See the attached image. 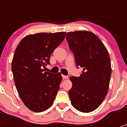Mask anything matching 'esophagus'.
<instances>
[{
  "instance_id": "1",
  "label": "esophagus",
  "mask_w": 127,
  "mask_h": 127,
  "mask_svg": "<svg viewBox=\"0 0 127 127\" xmlns=\"http://www.w3.org/2000/svg\"><path fill=\"white\" fill-rule=\"evenodd\" d=\"M62 78L64 79H66L68 78V76H64V75H62Z\"/></svg>"
}]
</instances>
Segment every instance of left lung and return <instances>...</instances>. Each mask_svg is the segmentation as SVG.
<instances>
[{
    "instance_id": "left-lung-1",
    "label": "left lung",
    "mask_w": 127,
    "mask_h": 127,
    "mask_svg": "<svg viewBox=\"0 0 127 127\" xmlns=\"http://www.w3.org/2000/svg\"><path fill=\"white\" fill-rule=\"evenodd\" d=\"M66 39L77 68L83 69L79 77L70 78L71 104L79 111L90 113L102 104L107 94L111 75L109 55L102 42L90 32H68Z\"/></svg>"
}]
</instances>
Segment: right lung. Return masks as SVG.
<instances>
[{
	"mask_svg": "<svg viewBox=\"0 0 127 127\" xmlns=\"http://www.w3.org/2000/svg\"><path fill=\"white\" fill-rule=\"evenodd\" d=\"M66 32L29 35L20 41L12 61L16 87L25 105L42 112L52 105L62 80L61 74L44 72L50 56L64 40Z\"/></svg>",
	"mask_w": 127,
	"mask_h": 127,
	"instance_id": "right-lung-1",
	"label": "right lung"
}]
</instances>
